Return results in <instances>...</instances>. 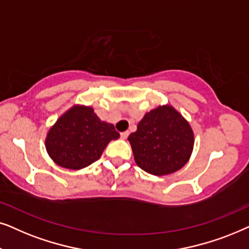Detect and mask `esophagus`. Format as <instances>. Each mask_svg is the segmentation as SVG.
Returning a JSON list of instances; mask_svg holds the SVG:
<instances>
[{
    "label": "esophagus",
    "mask_w": 249,
    "mask_h": 249,
    "mask_svg": "<svg viewBox=\"0 0 249 249\" xmlns=\"http://www.w3.org/2000/svg\"><path fill=\"white\" fill-rule=\"evenodd\" d=\"M128 134H130V132H128V131L122 132V133H121V138H122V139H126V138L128 137Z\"/></svg>",
    "instance_id": "34e87169"
}]
</instances>
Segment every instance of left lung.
<instances>
[{
    "mask_svg": "<svg viewBox=\"0 0 249 249\" xmlns=\"http://www.w3.org/2000/svg\"><path fill=\"white\" fill-rule=\"evenodd\" d=\"M128 141L139 167L152 175H166L189 160L194 132L173 107L163 106L144 115Z\"/></svg>",
    "mask_w": 249,
    "mask_h": 249,
    "instance_id": "obj_1",
    "label": "left lung"
}]
</instances>
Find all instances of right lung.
Wrapping results in <instances>:
<instances>
[{
    "label": "right lung",
    "instance_id": "add662e5",
    "mask_svg": "<svg viewBox=\"0 0 249 249\" xmlns=\"http://www.w3.org/2000/svg\"><path fill=\"white\" fill-rule=\"evenodd\" d=\"M118 138L114 125L101 122L91 107L75 106L49 131L45 145L55 164L81 170L98 160L109 142Z\"/></svg>",
    "mask_w": 249,
    "mask_h": 249
}]
</instances>
